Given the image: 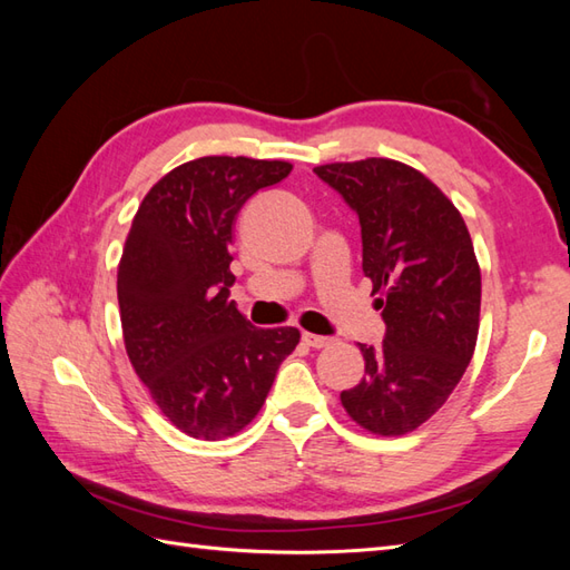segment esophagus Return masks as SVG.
I'll list each match as a JSON object with an SVG mask.
<instances>
[{
	"label": "esophagus",
	"instance_id": "obj_1",
	"mask_svg": "<svg viewBox=\"0 0 570 570\" xmlns=\"http://www.w3.org/2000/svg\"><path fill=\"white\" fill-rule=\"evenodd\" d=\"M301 341H304L308 347H316V350H321V347H328V345L333 343V337L316 335V333H304V335H301Z\"/></svg>",
	"mask_w": 570,
	"mask_h": 570
}]
</instances>
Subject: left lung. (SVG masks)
Masks as SVG:
<instances>
[{
  "label": "left lung",
  "mask_w": 570,
  "mask_h": 570,
  "mask_svg": "<svg viewBox=\"0 0 570 570\" xmlns=\"http://www.w3.org/2000/svg\"><path fill=\"white\" fill-rule=\"evenodd\" d=\"M360 217L362 272L386 325L362 345L365 377L341 394L362 429L402 435L439 411L478 343L480 266L465 220L406 164L365 159L313 168Z\"/></svg>",
  "instance_id": "obj_1"
}]
</instances>
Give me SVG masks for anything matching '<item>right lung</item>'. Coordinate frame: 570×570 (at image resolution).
<instances>
[{"instance_id":"1","label":"right lung","mask_w":570,"mask_h":570,"mask_svg":"<svg viewBox=\"0 0 570 570\" xmlns=\"http://www.w3.org/2000/svg\"><path fill=\"white\" fill-rule=\"evenodd\" d=\"M292 164L203 156L156 184L131 220L117 272L127 355L156 406L203 441L259 414L296 328H254L229 298L233 223Z\"/></svg>"}]
</instances>
